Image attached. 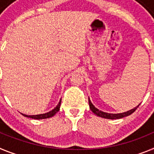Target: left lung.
I'll use <instances>...</instances> for the list:
<instances>
[{
	"instance_id": "left-lung-1",
	"label": "left lung",
	"mask_w": 154,
	"mask_h": 154,
	"mask_svg": "<svg viewBox=\"0 0 154 154\" xmlns=\"http://www.w3.org/2000/svg\"><path fill=\"white\" fill-rule=\"evenodd\" d=\"M88 101H89V105H90V109L92 111V112L94 113L95 115H97V116H100L101 118H105V119H121V118L125 117V116H128L129 115H131L132 113L135 112L136 110V109L139 107H136L135 109H132L130 111H128L126 112H123V113H119V114H110V113H106V112H101V111L98 110L97 109H96L95 107L94 106L93 104L91 103L90 99H88Z\"/></svg>"
}]
</instances>
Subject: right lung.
I'll list each match as a JSON object with an SVG mask.
<instances>
[{
  "instance_id": "right-lung-1",
  "label": "right lung",
  "mask_w": 154,
  "mask_h": 154,
  "mask_svg": "<svg viewBox=\"0 0 154 154\" xmlns=\"http://www.w3.org/2000/svg\"><path fill=\"white\" fill-rule=\"evenodd\" d=\"M60 103H61V100L59 102V104L57 105V106L54 109H53L52 111H50L49 112H47V113H45V114H41V115H36V116H28V115H23L25 117H29L32 118V119H48V118L53 117L54 115H56L57 112H59L60 110Z\"/></svg>"
}]
</instances>
